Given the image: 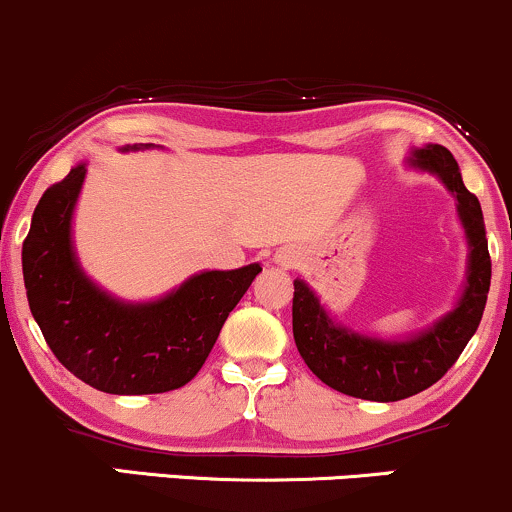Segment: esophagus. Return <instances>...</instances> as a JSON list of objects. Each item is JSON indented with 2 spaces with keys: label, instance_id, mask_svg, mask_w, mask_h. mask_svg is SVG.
<instances>
[{
  "label": "esophagus",
  "instance_id": "esophagus-1",
  "mask_svg": "<svg viewBox=\"0 0 512 512\" xmlns=\"http://www.w3.org/2000/svg\"><path fill=\"white\" fill-rule=\"evenodd\" d=\"M275 263H278L280 268L299 266L297 249H294V246H282V249H278V254H275Z\"/></svg>",
  "mask_w": 512,
  "mask_h": 512
}]
</instances>
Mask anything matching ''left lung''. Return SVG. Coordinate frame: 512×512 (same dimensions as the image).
<instances>
[{
    "label": "left lung",
    "instance_id": "left-lung-1",
    "mask_svg": "<svg viewBox=\"0 0 512 512\" xmlns=\"http://www.w3.org/2000/svg\"><path fill=\"white\" fill-rule=\"evenodd\" d=\"M407 165L434 174L455 198L467 239V278L448 314L405 338H376L342 326L304 280H294L292 333L297 350L326 386L352 398L395 402L417 395L458 362L482 321L491 285V258L482 206L462 184L448 148L426 143L412 148Z\"/></svg>",
    "mask_w": 512,
    "mask_h": 512
}]
</instances>
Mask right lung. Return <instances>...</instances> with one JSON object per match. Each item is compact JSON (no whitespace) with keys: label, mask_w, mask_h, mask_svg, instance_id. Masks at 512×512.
<instances>
[{"label":"right lung","mask_w":512,"mask_h":512,"mask_svg":"<svg viewBox=\"0 0 512 512\" xmlns=\"http://www.w3.org/2000/svg\"><path fill=\"white\" fill-rule=\"evenodd\" d=\"M148 148L155 143L124 146L122 153ZM86 172L81 160L35 206L21 254L30 314L54 357L102 393L182 388L201 371L261 266L201 270L150 302L114 297L88 278L74 249V210Z\"/></svg>","instance_id":"1"}]
</instances>
